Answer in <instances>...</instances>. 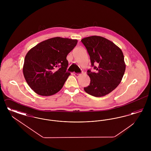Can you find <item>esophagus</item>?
I'll list each match as a JSON object with an SVG mask.
<instances>
[{"mask_svg":"<svg viewBox=\"0 0 151 151\" xmlns=\"http://www.w3.org/2000/svg\"><path fill=\"white\" fill-rule=\"evenodd\" d=\"M74 75L75 77L78 78L79 76H80L81 75V73H74Z\"/></svg>","mask_w":151,"mask_h":151,"instance_id":"34e87169","label":"esophagus"}]
</instances>
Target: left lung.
I'll return each instance as SVG.
<instances>
[{
  "mask_svg": "<svg viewBox=\"0 0 151 151\" xmlns=\"http://www.w3.org/2000/svg\"><path fill=\"white\" fill-rule=\"evenodd\" d=\"M89 55L96 72L88 70L89 85L84 88L87 93L100 97L110 93L121 82L126 64L121 49L113 42L101 36H90L81 40ZM94 64L98 65L94 66Z\"/></svg>",
  "mask_w": 151,
  "mask_h": 151,
  "instance_id": "8db88e82",
  "label": "left lung"
}]
</instances>
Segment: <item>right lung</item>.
Wrapping results in <instances>:
<instances>
[{
	"label": "right lung",
	"instance_id": "obj_1",
	"mask_svg": "<svg viewBox=\"0 0 151 151\" xmlns=\"http://www.w3.org/2000/svg\"><path fill=\"white\" fill-rule=\"evenodd\" d=\"M77 43V40L57 37L37 44L27 52L22 71L35 92L49 96L62 88L71 74L66 71V57Z\"/></svg>",
	"mask_w": 151,
	"mask_h": 151
}]
</instances>
